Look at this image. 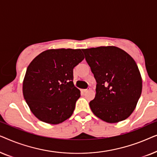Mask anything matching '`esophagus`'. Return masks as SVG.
Segmentation results:
<instances>
[{
  "instance_id": "34e87169",
  "label": "esophagus",
  "mask_w": 157,
  "mask_h": 157,
  "mask_svg": "<svg viewBox=\"0 0 157 157\" xmlns=\"http://www.w3.org/2000/svg\"><path fill=\"white\" fill-rule=\"evenodd\" d=\"M89 90H90V88H88V89H83L82 91L83 92V93H86V92H87L88 91H89Z\"/></svg>"
}]
</instances>
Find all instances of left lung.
<instances>
[{"label": "left lung", "instance_id": "left-lung-1", "mask_svg": "<svg viewBox=\"0 0 157 157\" xmlns=\"http://www.w3.org/2000/svg\"><path fill=\"white\" fill-rule=\"evenodd\" d=\"M96 81V96L89 103L92 112L108 123L129 117L142 90V80L136 62L116 46L82 49Z\"/></svg>", "mask_w": 157, "mask_h": 157}]
</instances>
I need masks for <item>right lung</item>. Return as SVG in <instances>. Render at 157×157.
Instances as JSON below:
<instances>
[{"label":"right lung","instance_id":"right-lung-1","mask_svg":"<svg viewBox=\"0 0 157 157\" xmlns=\"http://www.w3.org/2000/svg\"><path fill=\"white\" fill-rule=\"evenodd\" d=\"M84 59L81 49H50L28 66L23 94L36 118L58 124L73 114L80 91L74 86L73 70Z\"/></svg>","mask_w":157,"mask_h":157}]
</instances>
